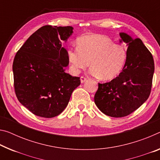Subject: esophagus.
Masks as SVG:
<instances>
[{
    "label": "esophagus",
    "mask_w": 160,
    "mask_h": 160,
    "mask_svg": "<svg viewBox=\"0 0 160 160\" xmlns=\"http://www.w3.org/2000/svg\"><path fill=\"white\" fill-rule=\"evenodd\" d=\"M88 80V79L86 78H85V77H80V82H81V83H83V82H85L86 81Z\"/></svg>",
    "instance_id": "obj_1"
}]
</instances>
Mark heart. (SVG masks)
I'll use <instances>...</instances> for the list:
<instances>
[{"label": "heart", "mask_w": 160, "mask_h": 160, "mask_svg": "<svg viewBox=\"0 0 160 160\" xmlns=\"http://www.w3.org/2000/svg\"><path fill=\"white\" fill-rule=\"evenodd\" d=\"M77 49L68 52L72 70L79 72L89 66L90 74L102 80L115 78L125 66L128 53L125 46L102 35H88L80 38Z\"/></svg>", "instance_id": "heart-1"}]
</instances>
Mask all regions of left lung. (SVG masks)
I'll return each instance as SVG.
<instances>
[{"instance_id":"obj_1","label":"left lung","mask_w":160,"mask_h":160,"mask_svg":"<svg viewBox=\"0 0 160 160\" xmlns=\"http://www.w3.org/2000/svg\"><path fill=\"white\" fill-rule=\"evenodd\" d=\"M120 42L128 46L122 71L109 82L98 83L95 103L101 112L122 118L138 109L150 94L154 71L153 57L139 38L120 32Z\"/></svg>"}]
</instances>
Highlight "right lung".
Masks as SVG:
<instances>
[{"label":"right lung","instance_id":"right-lung-1","mask_svg":"<svg viewBox=\"0 0 160 160\" xmlns=\"http://www.w3.org/2000/svg\"><path fill=\"white\" fill-rule=\"evenodd\" d=\"M73 33L72 26L45 25L28 38L12 63L18 100L34 115L51 118L60 115L80 78L65 72L68 51L62 46Z\"/></svg>","mask_w":160,"mask_h":160}]
</instances>
